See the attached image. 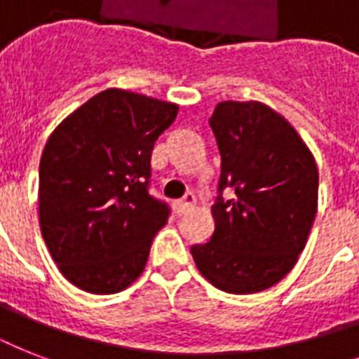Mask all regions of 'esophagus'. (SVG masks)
<instances>
[{
    "label": "esophagus",
    "mask_w": 359,
    "mask_h": 359,
    "mask_svg": "<svg viewBox=\"0 0 359 359\" xmlns=\"http://www.w3.org/2000/svg\"><path fill=\"white\" fill-rule=\"evenodd\" d=\"M194 205H196V196H194L191 191H188L182 199L175 201V210H177V214H184L188 212Z\"/></svg>",
    "instance_id": "obj_1"
}]
</instances>
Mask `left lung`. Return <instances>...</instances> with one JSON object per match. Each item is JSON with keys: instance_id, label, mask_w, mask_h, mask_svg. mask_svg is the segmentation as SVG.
<instances>
[{"instance_id": "obj_1", "label": "left lung", "mask_w": 359, "mask_h": 359, "mask_svg": "<svg viewBox=\"0 0 359 359\" xmlns=\"http://www.w3.org/2000/svg\"><path fill=\"white\" fill-rule=\"evenodd\" d=\"M208 124L222 175L214 233L191 245V257L216 289L261 292L281 281L306 248L317 214V163L289 121L261 102H219Z\"/></svg>"}]
</instances>
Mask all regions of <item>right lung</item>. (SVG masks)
Listing matches in <instances>:
<instances>
[{"label":"right lung","mask_w":359,"mask_h":359,"mask_svg":"<svg viewBox=\"0 0 359 359\" xmlns=\"http://www.w3.org/2000/svg\"><path fill=\"white\" fill-rule=\"evenodd\" d=\"M179 106L106 89L48 137L39 168L42 238L78 289L114 294L140 278L168 203L149 194L154 141Z\"/></svg>","instance_id":"1"}]
</instances>
